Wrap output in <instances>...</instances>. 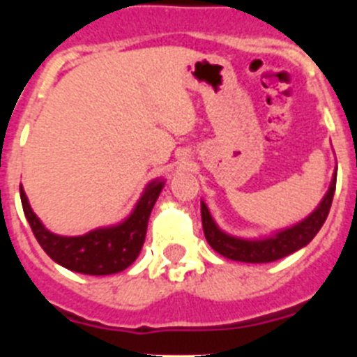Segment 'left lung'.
I'll return each instance as SVG.
<instances>
[{"label": "left lung", "instance_id": "1", "mask_svg": "<svg viewBox=\"0 0 357 357\" xmlns=\"http://www.w3.org/2000/svg\"><path fill=\"white\" fill-rule=\"evenodd\" d=\"M336 172H338V168H336ZM336 172H334L326 197L321 198L313 213L304 218L302 222L272 232L266 238L247 239L227 234L225 230L216 225L209 209H207L206 202H200L202 225H204V234H206L207 243L220 255H223L227 259L239 261V263H272V261L282 259L286 255L301 250L318 234V230L327 220L331 204H333L334 189H336Z\"/></svg>", "mask_w": 357, "mask_h": 357}]
</instances>
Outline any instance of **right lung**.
Wrapping results in <instances>:
<instances>
[{
  "label": "right lung",
  "mask_w": 357,
  "mask_h": 357,
  "mask_svg": "<svg viewBox=\"0 0 357 357\" xmlns=\"http://www.w3.org/2000/svg\"><path fill=\"white\" fill-rule=\"evenodd\" d=\"M164 182H166L164 178L151 181L144 188L134 211L121 223L100 227L84 236H59L50 232L37 214L31 211L23 185L19 188V191L31 232L43 250L56 264L85 275H110V273L123 272L137 259L146 238L151 209L162 191Z\"/></svg>",
  "instance_id": "1"
}]
</instances>
